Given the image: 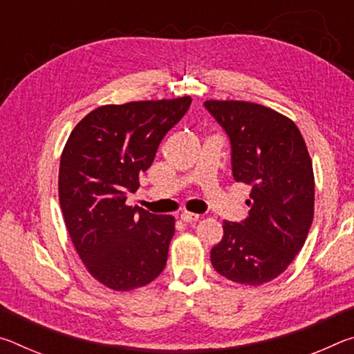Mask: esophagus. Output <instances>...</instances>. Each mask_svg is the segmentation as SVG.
<instances>
[{
  "label": "esophagus",
  "mask_w": 354,
  "mask_h": 354,
  "mask_svg": "<svg viewBox=\"0 0 354 354\" xmlns=\"http://www.w3.org/2000/svg\"><path fill=\"white\" fill-rule=\"evenodd\" d=\"M198 218H200V215H198V214H194V212L184 211V212L181 214V220L185 221V223H194V221H196Z\"/></svg>",
  "instance_id": "34e87169"
}]
</instances>
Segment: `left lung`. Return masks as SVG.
Segmentation results:
<instances>
[{
  "label": "left lung",
  "mask_w": 354,
  "mask_h": 354,
  "mask_svg": "<svg viewBox=\"0 0 354 354\" xmlns=\"http://www.w3.org/2000/svg\"><path fill=\"white\" fill-rule=\"evenodd\" d=\"M231 143L232 176L251 185L248 217L223 221L211 250L221 277L245 286L274 279L303 248L314 218V173L290 118L247 101H206Z\"/></svg>",
  "instance_id": "1"
}]
</instances>
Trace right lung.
Wrapping results in <instances>:
<instances>
[{"label": "right lung", "mask_w": 354, "mask_h": 354, "mask_svg": "<svg viewBox=\"0 0 354 354\" xmlns=\"http://www.w3.org/2000/svg\"><path fill=\"white\" fill-rule=\"evenodd\" d=\"M190 103L183 97L101 106L65 143L59 167L65 226L88 273L109 289H137L165 268L175 218L127 206V195L139 189L140 173Z\"/></svg>", "instance_id": "add662e5"}]
</instances>
